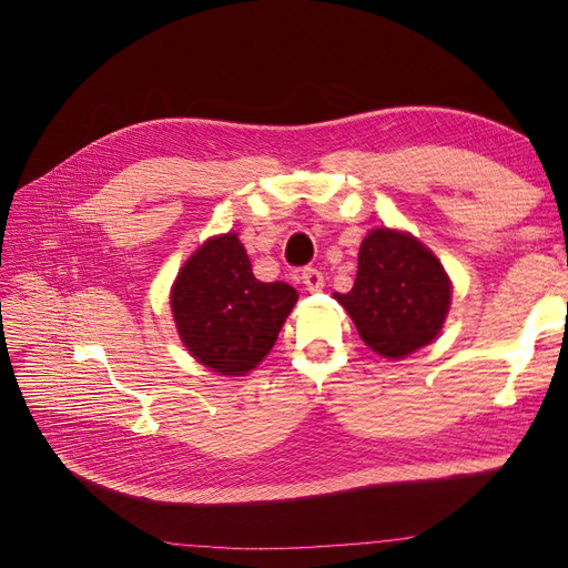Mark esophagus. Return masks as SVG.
I'll return each instance as SVG.
<instances>
[{
	"label": "esophagus",
	"instance_id": "obj_1",
	"mask_svg": "<svg viewBox=\"0 0 568 568\" xmlns=\"http://www.w3.org/2000/svg\"><path fill=\"white\" fill-rule=\"evenodd\" d=\"M301 280L307 291H322L324 288V274L317 267H305L301 272Z\"/></svg>",
	"mask_w": 568,
	"mask_h": 568
}]
</instances>
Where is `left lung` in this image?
Returning a JSON list of instances; mask_svg holds the SVG:
<instances>
[{"label":"left lung","instance_id":"left-lung-1","mask_svg":"<svg viewBox=\"0 0 568 568\" xmlns=\"http://www.w3.org/2000/svg\"><path fill=\"white\" fill-rule=\"evenodd\" d=\"M334 298L372 351L398 359L438 336L450 307V280L415 236L382 227L359 246L353 288Z\"/></svg>","mask_w":568,"mask_h":568}]
</instances>
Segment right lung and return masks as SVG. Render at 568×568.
Instances as JSON below:
<instances>
[{
  "label": "right lung",
  "instance_id": "obj_1",
  "mask_svg": "<svg viewBox=\"0 0 568 568\" xmlns=\"http://www.w3.org/2000/svg\"><path fill=\"white\" fill-rule=\"evenodd\" d=\"M298 294L257 282L236 234L205 242L178 274L170 307L192 355L225 376H242L270 353Z\"/></svg>",
  "mask_w": 568,
  "mask_h": 568
}]
</instances>
